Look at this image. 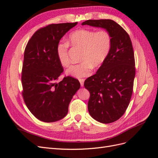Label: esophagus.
Wrapping results in <instances>:
<instances>
[{
  "instance_id": "34e87169",
  "label": "esophagus",
  "mask_w": 158,
  "mask_h": 158,
  "mask_svg": "<svg viewBox=\"0 0 158 158\" xmlns=\"http://www.w3.org/2000/svg\"><path fill=\"white\" fill-rule=\"evenodd\" d=\"M79 81H80V85H81V86H84V79H80V80H79Z\"/></svg>"
}]
</instances>
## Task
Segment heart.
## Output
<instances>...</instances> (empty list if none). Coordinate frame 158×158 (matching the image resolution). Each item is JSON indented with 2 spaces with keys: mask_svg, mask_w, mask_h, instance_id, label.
<instances>
[{
  "mask_svg": "<svg viewBox=\"0 0 158 158\" xmlns=\"http://www.w3.org/2000/svg\"><path fill=\"white\" fill-rule=\"evenodd\" d=\"M68 42L74 47L82 48L80 60L82 63L73 64L66 70V74L76 78H81L92 73L93 67H98L106 60L111 47V37L106 30L95 31L80 29L70 33ZM69 44L60 42L56 45V56L60 64L66 67L70 64L68 55Z\"/></svg>",
  "mask_w": 158,
  "mask_h": 158,
  "instance_id": "heart-1",
  "label": "heart"
}]
</instances>
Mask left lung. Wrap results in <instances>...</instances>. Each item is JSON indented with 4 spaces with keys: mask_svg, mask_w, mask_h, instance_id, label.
<instances>
[{
    "mask_svg": "<svg viewBox=\"0 0 158 158\" xmlns=\"http://www.w3.org/2000/svg\"><path fill=\"white\" fill-rule=\"evenodd\" d=\"M82 26L101 27L111 37L109 54L94 75L84 82L90 94L88 109L97 121H116L125 113L131 101L135 77V55L127 31L112 20H89Z\"/></svg>",
    "mask_w": 158,
    "mask_h": 158,
    "instance_id": "obj_1",
    "label": "left lung"
}]
</instances>
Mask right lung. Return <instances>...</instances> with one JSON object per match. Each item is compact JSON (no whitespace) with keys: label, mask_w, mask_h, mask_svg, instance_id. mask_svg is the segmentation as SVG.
I'll use <instances>...</instances> for the list:
<instances>
[{"label":"right lung","mask_w":158,"mask_h":158,"mask_svg":"<svg viewBox=\"0 0 158 158\" xmlns=\"http://www.w3.org/2000/svg\"><path fill=\"white\" fill-rule=\"evenodd\" d=\"M77 23L42 27L26 45L22 72V95L28 109L41 121L52 123L63 118L71 99L80 88L79 81L70 76L56 82L63 72L56 56V45Z\"/></svg>","instance_id":"right-lung-1"}]
</instances>
